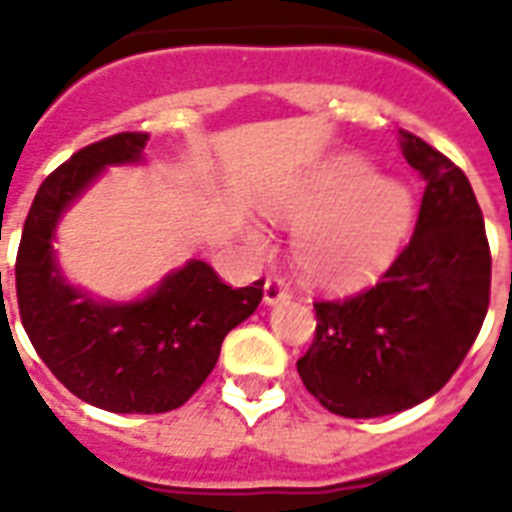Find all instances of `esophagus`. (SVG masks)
Masks as SVG:
<instances>
[{
	"label": "esophagus",
	"instance_id": "esophagus-1",
	"mask_svg": "<svg viewBox=\"0 0 512 512\" xmlns=\"http://www.w3.org/2000/svg\"><path fill=\"white\" fill-rule=\"evenodd\" d=\"M265 303L268 305H276L279 300H287L289 297V287H287V281L284 279H268L265 281Z\"/></svg>",
	"mask_w": 512,
	"mask_h": 512
}]
</instances>
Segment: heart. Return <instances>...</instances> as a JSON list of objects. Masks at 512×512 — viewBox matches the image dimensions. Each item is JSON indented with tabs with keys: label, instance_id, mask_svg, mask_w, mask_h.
Wrapping results in <instances>:
<instances>
[{
	"label": "heart",
	"instance_id": "heart-1",
	"mask_svg": "<svg viewBox=\"0 0 512 512\" xmlns=\"http://www.w3.org/2000/svg\"><path fill=\"white\" fill-rule=\"evenodd\" d=\"M281 225H300L295 260L308 279L327 287H356L385 268L412 223V196L390 177H374L358 156H337L297 191L268 207ZM263 255L260 233L249 236Z\"/></svg>",
	"mask_w": 512,
	"mask_h": 512
}]
</instances>
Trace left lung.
<instances>
[{
  "label": "left lung",
  "mask_w": 512,
  "mask_h": 512,
  "mask_svg": "<svg viewBox=\"0 0 512 512\" xmlns=\"http://www.w3.org/2000/svg\"><path fill=\"white\" fill-rule=\"evenodd\" d=\"M425 180L409 244L374 287L321 300L297 372L319 404L366 420L422 404L444 388L489 311L492 255L470 180L441 151L398 132Z\"/></svg>",
  "instance_id": "left-lung-1"
}]
</instances>
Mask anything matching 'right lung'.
Here are the masks:
<instances>
[{
	"instance_id": "right-lung-1",
	"label": "right lung",
	"mask_w": 512,
	"mask_h": 512,
	"mask_svg": "<svg viewBox=\"0 0 512 512\" xmlns=\"http://www.w3.org/2000/svg\"><path fill=\"white\" fill-rule=\"evenodd\" d=\"M146 143V132H119L47 175L15 260L20 321L39 358L76 398L116 414L183 406L215 369L225 335L263 300V281L233 289L204 260L132 303L95 300L63 279L52 249L60 215L106 167L143 162Z\"/></svg>"
}]
</instances>
